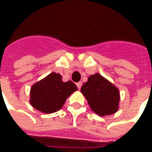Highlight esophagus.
Instances as JSON below:
<instances>
[{
  "label": "esophagus",
  "mask_w": 152,
  "mask_h": 152,
  "mask_svg": "<svg viewBox=\"0 0 152 152\" xmlns=\"http://www.w3.org/2000/svg\"><path fill=\"white\" fill-rule=\"evenodd\" d=\"M76 86H77V88L80 89V88H81V86H82V82H80H80L76 83Z\"/></svg>",
  "instance_id": "34e87169"
}]
</instances>
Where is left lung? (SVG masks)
Here are the masks:
<instances>
[{"instance_id":"1","label":"left lung","mask_w":152,"mask_h":152,"mask_svg":"<svg viewBox=\"0 0 152 152\" xmlns=\"http://www.w3.org/2000/svg\"><path fill=\"white\" fill-rule=\"evenodd\" d=\"M80 92L96 114L103 116L113 114L118 110L119 90L99 74L89 76L88 81L81 87Z\"/></svg>"}]
</instances>
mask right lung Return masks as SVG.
I'll return each mask as SVG.
<instances>
[{
  "label": "right lung",
  "mask_w": 152,
  "mask_h": 152,
  "mask_svg": "<svg viewBox=\"0 0 152 152\" xmlns=\"http://www.w3.org/2000/svg\"><path fill=\"white\" fill-rule=\"evenodd\" d=\"M76 90L77 87L72 81L63 82L60 74L50 73L32 86L30 102L34 108L40 112L53 113L58 111L66 102L67 97Z\"/></svg>",
  "instance_id": "right-lung-1"
}]
</instances>
